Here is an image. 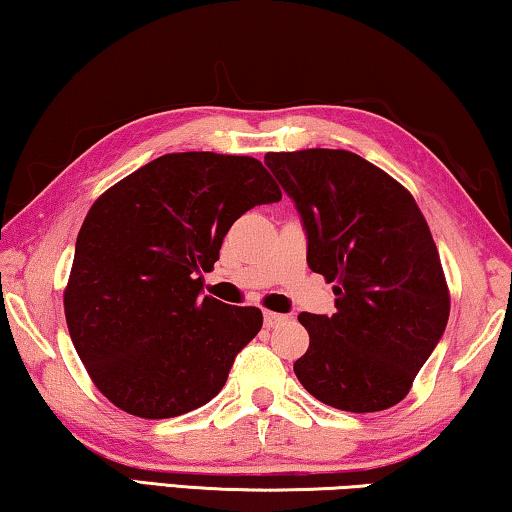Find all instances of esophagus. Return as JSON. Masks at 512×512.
Returning <instances> with one entry per match:
<instances>
[{"instance_id": "esophagus-1", "label": "esophagus", "mask_w": 512, "mask_h": 512, "mask_svg": "<svg viewBox=\"0 0 512 512\" xmlns=\"http://www.w3.org/2000/svg\"><path fill=\"white\" fill-rule=\"evenodd\" d=\"M263 320H265V327H277L283 320H286V316H283V313H274V311H263Z\"/></svg>"}]
</instances>
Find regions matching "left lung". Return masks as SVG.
Returning a JSON list of instances; mask_svg holds the SVG:
<instances>
[{"label": "left lung", "instance_id": "obj_1", "mask_svg": "<svg viewBox=\"0 0 512 512\" xmlns=\"http://www.w3.org/2000/svg\"><path fill=\"white\" fill-rule=\"evenodd\" d=\"M300 210L313 272L334 283L336 313H300L309 350L302 387L343 412L400 403L442 338L451 293L414 196L387 171L341 148L267 153Z\"/></svg>", "mask_w": 512, "mask_h": 512}]
</instances>
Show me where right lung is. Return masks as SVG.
I'll return each instance as SVG.
<instances>
[{
  "mask_svg": "<svg viewBox=\"0 0 512 512\" xmlns=\"http://www.w3.org/2000/svg\"><path fill=\"white\" fill-rule=\"evenodd\" d=\"M281 199L249 155L169 153L102 192L77 235L64 290L86 373L119 410L171 419L206 405L263 327L256 306L201 295L224 235Z\"/></svg>",
  "mask_w": 512,
  "mask_h": 512,
  "instance_id": "obj_1",
  "label": "right lung"
}]
</instances>
